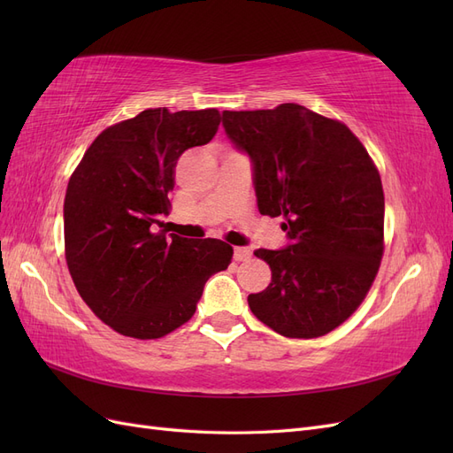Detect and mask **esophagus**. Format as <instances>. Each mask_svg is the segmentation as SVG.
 <instances>
[{
    "mask_svg": "<svg viewBox=\"0 0 453 453\" xmlns=\"http://www.w3.org/2000/svg\"><path fill=\"white\" fill-rule=\"evenodd\" d=\"M251 257V250L248 248H234V260L242 263V260H248Z\"/></svg>",
    "mask_w": 453,
    "mask_h": 453,
    "instance_id": "34e87169",
    "label": "esophagus"
}]
</instances>
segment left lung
I'll return each mask as SVG.
<instances>
[{
    "instance_id": "1",
    "label": "left lung",
    "mask_w": 453,
    "mask_h": 453,
    "mask_svg": "<svg viewBox=\"0 0 453 453\" xmlns=\"http://www.w3.org/2000/svg\"><path fill=\"white\" fill-rule=\"evenodd\" d=\"M225 132L253 164L258 211L283 217L289 243L257 250L272 281L248 303L287 338H318L344 323L383 255V188L363 143L340 120L298 104L223 111Z\"/></svg>"
}]
</instances>
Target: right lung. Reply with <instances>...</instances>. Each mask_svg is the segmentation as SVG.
I'll list each match as a JSON object with an SVG mask.
<instances>
[{
    "mask_svg": "<svg viewBox=\"0 0 453 453\" xmlns=\"http://www.w3.org/2000/svg\"><path fill=\"white\" fill-rule=\"evenodd\" d=\"M217 109H145L105 128L70 177L65 260L81 298L113 331L162 338L193 318L203 285L226 270L232 248L157 230L170 213L173 168L215 135Z\"/></svg>",
    "mask_w": 453,
    "mask_h": 453,
    "instance_id": "1",
    "label": "right lung"
}]
</instances>
